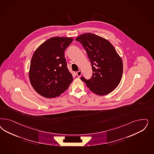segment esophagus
Here are the masks:
<instances>
[{
	"mask_svg": "<svg viewBox=\"0 0 154 154\" xmlns=\"http://www.w3.org/2000/svg\"><path fill=\"white\" fill-rule=\"evenodd\" d=\"M76 75H77V76H78V77H80V76H81V75H82V71L79 70V71H77L76 72Z\"/></svg>",
	"mask_w": 154,
	"mask_h": 154,
	"instance_id": "1",
	"label": "esophagus"
}]
</instances>
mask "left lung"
Returning a JSON list of instances; mask_svg holds the SVG:
<instances>
[{
    "instance_id": "left-lung-1",
    "label": "left lung",
    "mask_w": 154,
    "mask_h": 154,
    "mask_svg": "<svg viewBox=\"0 0 154 154\" xmlns=\"http://www.w3.org/2000/svg\"><path fill=\"white\" fill-rule=\"evenodd\" d=\"M76 41L84 47L92 65V78L83 81L94 94L103 96L112 92L119 85L123 72V62L108 40L91 33L80 35Z\"/></svg>"
}]
</instances>
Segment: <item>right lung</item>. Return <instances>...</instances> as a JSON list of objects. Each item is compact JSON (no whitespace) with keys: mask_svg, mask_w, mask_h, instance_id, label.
Here are the masks:
<instances>
[{"mask_svg":"<svg viewBox=\"0 0 154 154\" xmlns=\"http://www.w3.org/2000/svg\"><path fill=\"white\" fill-rule=\"evenodd\" d=\"M72 40L71 37H51L35 50L30 61L29 78L33 88L42 96H60L72 82L65 58V49Z\"/></svg>","mask_w":154,"mask_h":154,"instance_id":"right-lung-1","label":"right lung"}]
</instances>
